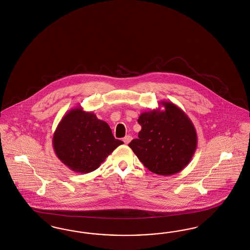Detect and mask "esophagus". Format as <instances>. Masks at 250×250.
<instances>
[{"mask_svg":"<svg viewBox=\"0 0 250 250\" xmlns=\"http://www.w3.org/2000/svg\"><path fill=\"white\" fill-rule=\"evenodd\" d=\"M132 140V137L131 136H125V138H124V142H125V144H128L130 141Z\"/></svg>","mask_w":250,"mask_h":250,"instance_id":"obj_1","label":"esophagus"}]
</instances>
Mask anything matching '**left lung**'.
Segmentation results:
<instances>
[{
	"instance_id": "obj_1",
	"label": "left lung",
	"mask_w": 250,
	"mask_h": 250,
	"mask_svg": "<svg viewBox=\"0 0 250 250\" xmlns=\"http://www.w3.org/2000/svg\"><path fill=\"white\" fill-rule=\"evenodd\" d=\"M156 110L142 112L139 139L128 144L140 162L150 172L171 176L184 169L196 148V130L188 115L176 104L162 100Z\"/></svg>"
}]
</instances>
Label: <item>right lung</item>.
<instances>
[{"mask_svg":"<svg viewBox=\"0 0 250 250\" xmlns=\"http://www.w3.org/2000/svg\"><path fill=\"white\" fill-rule=\"evenodd\" d=\"M58 158L76 173L86 174L100 165L124 142L114 139L109 125L82 107L69 110L53 136Z\"/></svg>","mask_w":250,"mask_h":250,"instance_id":"right-lung-1","label":"right lung"}]
</instances>
